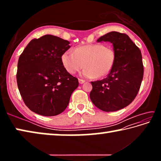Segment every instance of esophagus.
I'll use <instances>...</instances> for the list:
<instances>
[{"instance_id":"1","label":"esophagus","mask_w":161,"mask_h":161,"mask_svg":"<svg viewBox=\"0 0 161 161\" xmlns=\"http://www.w3.org/2000/svg\"><path fill=\"white\" fill-rule=\"evenodd\" d=\"M84 82H85V81L83 80H81V79H79V83H80V84H84Z\"/></svg>"}]
</instances>
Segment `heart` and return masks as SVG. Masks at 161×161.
<instances>
[{
    "label": "heart",
    "mask_w": 161,
    "mask_h": 161,
    "mask_svg": "<svg viewBox=\"0 0 161 161\" xmlns=\"http://www.w3.org/2000/svg\"><path fill=\"white\" fill-rule=\"evenodd\" d=\"M115 58L112 48L103 44H92L76 47L74 53L65 51L61 56V62L69 74H75L84 65L81 73L82 77H103L111 72Z\"/></svg>",
    "instance_id": "1"
}]
</instances>
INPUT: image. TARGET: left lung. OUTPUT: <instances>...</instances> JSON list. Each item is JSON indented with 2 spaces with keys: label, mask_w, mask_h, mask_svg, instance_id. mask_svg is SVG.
Returning <instances> with one entry per match:
<instances>
[{
  "label": "left lung",
  "mask_w": 161,
  "mask_h": 161,
  "mask_svg": "<svg viewBox=\"0 0 161 161\" xmlns=\"http://www.w3.org/2000/svg\"><path fill=\"white\" fill-rule=\"evenodd\" d=\"M112 43L116 58L107 77L92 81L90 99L102 111H116L131 103L139 91L143 77L141 50L126 34L108 32L97 42Z\"/></svg>",
  "instance_id": "obj_1"
}]
</instances>
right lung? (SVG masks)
I'll return each instance as SVG.
<instances>
[{"instance_id":"obj_1","label":"right lung","mask_w":161,"mask_h":161,"mask_svg":"<svg viewBox=\"0 0 161 161\" xmlns=\"http://www.w3.org/2000/svg\"><path fill=\"white\" fill-rule=\"evenodd\" d=\"M69 42L51 35L33 39L20 54L16 78L19 92L32 111L45 116L61 114L79 86L61 62Z\"/></svg>"}]
</instances>
